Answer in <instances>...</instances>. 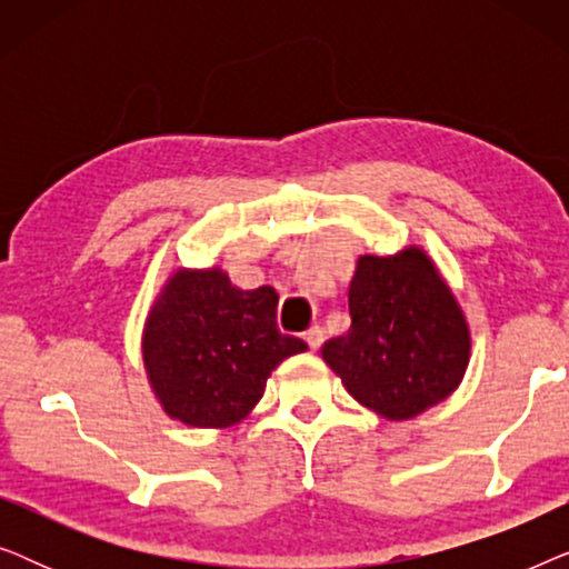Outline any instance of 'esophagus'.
<instances>
[{
  "instance_id": "1",
  "label": "esophagus",
  "mask_w": 569,
  "mask_h": 569,
  "mask_svg": "<svg viewBox=\"0 0 569 569\" xmlns=\"http://www.w3.org/2000/svg\"><path fill=\"white\" fill-rule=\"evenodd\" d=\"M302 339L308 341V347L313 349V352H318V349H321V345H323V329H321V326H310V329L302 333Z\"/></svg>"
}]
</instances>
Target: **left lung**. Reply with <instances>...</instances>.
<instances>
[{
    "mask_svg": "<svg viewBox=\"0 0 569 569\" xmlns=\"http://www.w3.org/2000/svg\"><path fill=\"white\" fill-rule=\"evenodd\" d=\"M349 331L326 341L321 357L360 407L388 422H407L461 386L471 329L422 246L360 256L349 282Z\"/></svg>",
    "mask_w": 569,
    "mask_h": 569,
    "instance_id": "1",
    "label": "left lung"
}]
</instances>
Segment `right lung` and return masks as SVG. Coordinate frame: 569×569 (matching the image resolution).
Here are the masks:
<instances>
[{
	"mask_svg": "<svg viewBox=\"0 0 569 569\" xmlns=\"http://www.w3.org/2000/svg\"><path fill=\"white\" fill-rule=\"evenodd\" d=\"M274 287L240 290L222 267H176L142 329V362L170 419L224 430L251 415L267 380L308 345L277 329Z\"/></svg>",
	"mask_w": 569,
	"mask_h": 569,
	"instance_id": "obj_1",
	"label": "right lung"
}]
</instances>
